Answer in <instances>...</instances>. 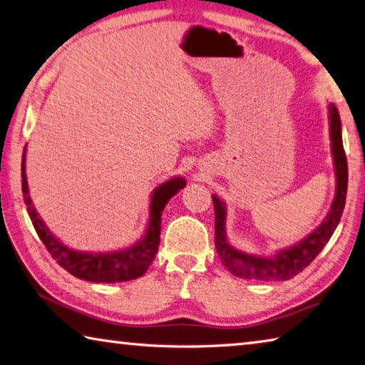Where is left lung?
<instances>
[{
	"label": "left lung",
	"instance_id": "left-lung-1",
	"mask_svg": "<svg viewBox=\"0 0 365 365\" xmlns=\"http://www.w3.org/2000/svg\"><path fill=\"white\" fill-rule=\"evenodd\" d=\"M329 108V133H330V150L334 158L335 171V195L330 203V210L325 215L316 229H312L306 237L290 247L279 248L271 255H257L242 250L232 245L227 239L226 220L227 207L221 197L213 194L215 205V245L218 257L221 258L226 269L235 277L247 280H259V282H282L295 277L302 272L322 248L327 245L334 235L346 202L348 190V163L343 149L341 138V120L338 108L334 102Z\"/></svg>",
	"mask_w": 365,
	"mask_h": 365
}]
</instances>
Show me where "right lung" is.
Masks as SVG:
<instances>
[{"mask_svg":"<svg viewBox=\"0 0 365 365\" xmlns=\"http://www.w3.org/2000/svg\"><path fill=\"white\" fill-rule=\"evenodd\" d=\"M25 150L22 155V192L27 205V212L36 234L40 235L44 247L48 248L57 263L72 276L81 280L96 284H115L128 282V280L144 276L152 261L155 259L160 245V229H162V213L166 203L175 197L179 190L186 187V179L182 176H173L152 190L149 203V220L145 231L134 244L113 252H81L70 248L49 231L46 222L38 215L30 197L27 173H25Z\"/></svg>","mask_w":365,"mask_h":365,"instance_id":"1","label":"right lung"}]
</instances>
